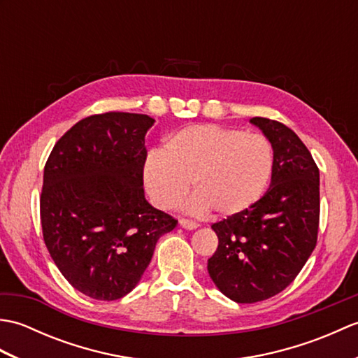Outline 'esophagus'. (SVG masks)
Listing matches in <instances>:
<instances>
[{"instance_id":"34e87169","label":"esophagus","mask_w":358,"mask_h":358,"mask_svg":"<svg viewBox=\"0 0 358 358\" xmlns=\"http://www.w3.org/2000/svg\"><path fill=\"white\" fill-rule=\"evenodd\" d=\"M180 226L185 227V229H191V231L199 227V224L192 222V220H189V218H180Z\"/></svg>"}]
</instances>
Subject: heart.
<instances>
[{
	"instance_id": "b5f03b06",
	"label": "heart",
	"mask_w": 358,
	"mask_h": 358,
	"mask_svg": "<svg viewBox=\"0 0 358 358\" xmlns=\"http://www.w3.org/2000/svg\"><path fill=\"white\" fill-rule=\"evenodd\" d=\"M273 172V150L262 134L217 124L180 129L152 152L143 167L146 191L158 208L172 209L192 185L195 212L235 217L262 199Z\"/></svg>"
}]
</instances>
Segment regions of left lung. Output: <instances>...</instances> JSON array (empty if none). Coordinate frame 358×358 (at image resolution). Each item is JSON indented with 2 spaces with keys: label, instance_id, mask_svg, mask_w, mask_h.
Instances as JSON below:
<instances>
[{
  "label": "left lung",
  "instance_id": "1",
  "mask_svg": "<svg viewBox=\"0 0 358 358\" xmlns=\"http://www.w3.org/2000/svg\"><path fill=\"white\" fill-rule=\"evenodd\" d=\"M272 144L271 186L240 215L212 224L218 248L208 260L212 281L237 303L280 294L299 275L317 245L320 173L294 131L275 120L254 117Z\"/></svg>",
  "mask_w": 358,
  "mask_h": 358
}]
</instances>
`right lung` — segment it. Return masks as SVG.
Listing matches in <instances>:
<instances>
[{
  "label": "right lung",
  "mask_w": 358,
  "mask_h": 358,
  "mask_svg": "<svg viewBox=\"0 0 358 358\" xmlns=\"http://www.w3.org/2000/svg\"><path fill=\"white\" fill-rule=\"evenodd\" d=\"M155 120L106 112L80 120L44 166L40 217L52 260L69 283L95 300L129 294L158 238L177 220L144 199V135Z\"/></svg>",
  "instance_id": "obj_1"
}]
</instances>
